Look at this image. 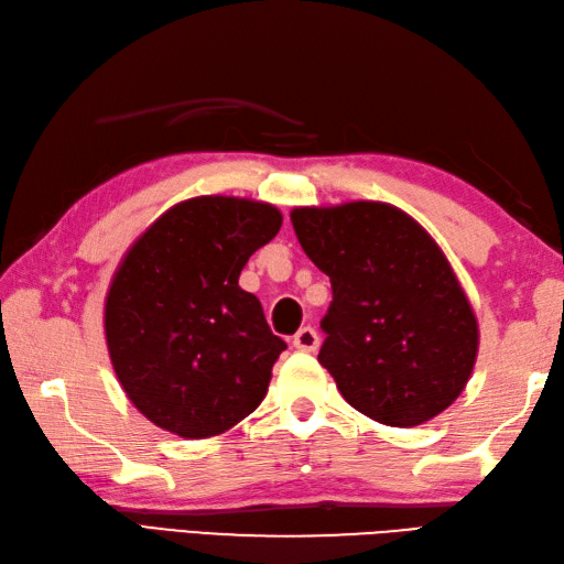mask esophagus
Instances as JSON below:
<instances>
[{"label":"esophagus","instance_id":"esophagus-1","mask_svg":"<svg viewBox=\"0 0 564 564\" xmlns=\"http://www.w3.org/2000/svg\"><path fill=\"white\" fill-rule=\"evenodd\" d=\"M292 346L302 352H314L318 348V333L312 326H304L292 338Z\"/></svg>","mask_w":564,"mask_h":564}]
</instances>
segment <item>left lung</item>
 <instances>
[{
    "label": "left lung",
    "instance_id": "obj_1",
    "mask_svg": "<svg viewBox=\"0 0 564 564\" xmlns=\"http://www.w3.org/2000/svg\"><path fill=\"white\" fill-rule=\"evenodd\" d=\"M294 234L330 278L318 362L352 409L421 426L463 394L479 350L473 304L419 221L384 202L296 206Z\"/></svg>",
    "mask_w": 564,
    "mask_h": 564
}]
</instances>
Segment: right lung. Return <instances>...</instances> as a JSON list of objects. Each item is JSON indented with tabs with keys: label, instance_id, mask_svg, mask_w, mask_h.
Masks as SVG:
<instances>
[{
	"label": "right lung",
	"instance_id": "add662e5",
	"mask_svg": "<svg viewBox=\"0 0 564 564\" xmlns=\"http://www.w3.org/2000/svg\"><path fill=\"white\" fill-rule=\"evenodd\" d=\"M280 226L278 206L212 194L170 206L126 250L105 336L126 397L158 429L212 438L265 399L286 343L238 278Z\"/></svg>",
	"mask_w": 564,
	"mask_h": 564
}]
</instances>
